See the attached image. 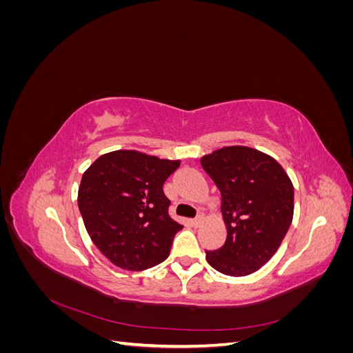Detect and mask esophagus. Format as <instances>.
<instances>
[{
    "label": "esophagus",
    "instance_id": "esophagus-1",
    "mask_svg": "<svg viewBox=\"0 0 353 353\" xmlns=\"http://www.w3.org/2000/svg\"><path fill=\"white\" fill-rule=\"evenodd\" d=\"M201 222H203V215H199L197 218L191 219V223H193L194 227H199V225H201Z\"/></svg>",
    "mask_w": 353,
    "mask_h": 353
}]
</instances>
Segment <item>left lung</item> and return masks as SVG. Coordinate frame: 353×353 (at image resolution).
Returning a JSON list of instances; mask_svg holds the SVG:
<instances>
[{
    "instance_id": "obj_1",
    "label": "left lung",
    "mask_w": 353,
    "mask_h": 353,
    "mask_svg": "<svg viewBox=\"0 0 353 353\" xmlns=\"http://www.w3.org/2000/svg\"><path fill=\"white\" fill-rule=\"evenodd\" d=\"M221 191L227 240L206 252L218 272L244 276L258 271L281 245L293 221L294 188L270 154L245 145L218 148L200 159Z\"/></svg>"
}]
</instances>
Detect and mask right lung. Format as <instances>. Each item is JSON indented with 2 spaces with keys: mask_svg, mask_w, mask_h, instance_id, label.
<instances>
[{
  "mask_svg": "<svg viewBox=\"0 0 353 353\" xmlns=\"http://www.w3.org/2000/svg\"><path fill=\"white\" fill-rule=\"evenodd\" d=\"M179 160L137 150L100 156L85 170L78 206L88 236L113 265L144 271L162 263L183 228L169 216L163 193Z\"/></svg>",
  "mask_w": 353,
  "mask_h": 353,
  "instance_id": "right-lung-1",
  "label": "right lung"
}]
</instances>
